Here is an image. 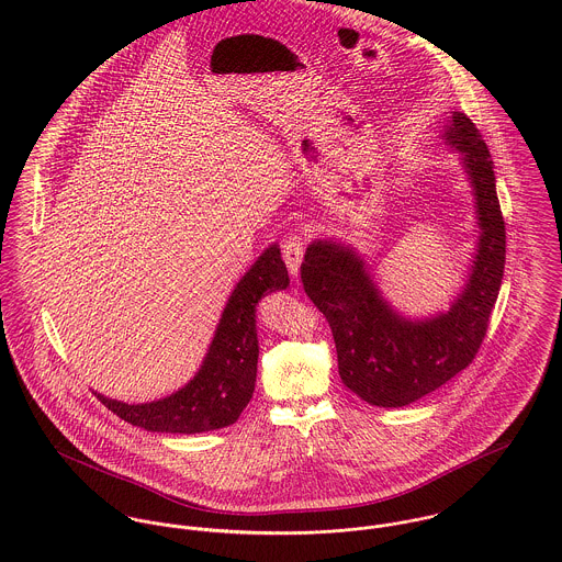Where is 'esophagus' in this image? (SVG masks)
Segmentation results:
<instances>
[{
  "mask_svg": "<svg viewBox=\"0 0 562 562\" xmlns=\"http://www.w3.org/2000/svg\"><path fill=\"white\" fill-rule=\"evenodd\" d=\"M303 255H305V240L301 234H290V238L283 244V259L288 263L290 274L296 279L301 272V263H303Z\"/></svg>",
  "mask_w": 562,
  "mask_h": 562,
  "instance_id": "esophagus-1",
  "label": "esophagus"
}]
</instances>
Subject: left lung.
Instances as JSON below:
<instances>
[{
	"instance_id": "8db88e82",
	"label": "left lung",
	"mask_w": 562,
	"mask_h": 562,
	"mask_svg": "<svg viewBox=\"0 0 562 562\" xmlns=\"http://www.w3.org/2000/svg\"><path fill=\"white\" fill-rule=\"evenodd\" d=\"M443 140L461 154L479 229L465 285L448 312L402 316L379 290L363 257L341 241H312L301 266L303 288L333 330L344 385L376 406L398 408L419 401L465 370L481 348L499 294L506 232L491 154L463 112H452Z\"/></svg>"
}]
</instances>
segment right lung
Here are the masks:
<instances>
[{
    "label": "right lung",
    "instance_id": "1",
    "mask_svg": "<svg viewBox=\"0 0 562 562\" xmlns=\"http://www.w3.org/2000/svg\"><path fill=\"white\" fill-rule=\"evenodd\" d=\"M290 285L279 244H270L234 288L199 372L175 394L127 404L94 392L112 413L149 432L194 435L232 426L252 398L257 379L255 312L261 296Z\"/></svg>",
    "mask_w": 562,
    "mask_h": 562
}]
</instances>
